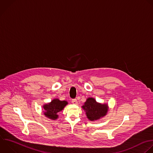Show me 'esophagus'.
Returning <instances> with one entry per match:
<instances>
[{
	"label": "esophagus",
	"mask_w": 153,
	"mask_h": 153,
	"mask_svg": "<svg viewBox=\"0 0 153 153\" xmlns=\"http://www.w3.org/2000/svg\"><path fill=\"white\" fill-rule=\"evenodd\" d=\"M71 102H72V103L74 104V105H77V100L76 98L72 99V100H71Z\"/></svg>",
	"instance_id": "esophagus-1"
}]
</instances>
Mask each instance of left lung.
<instances>
[{
  "mask_svg": "<svg viewBox=\"0 0 153 153\" xmlns=\"http://www.w3.org/2000/svg\"><path fill=\"white\" fill-rule=\"evenodd\" d=\"M82 108L86 111L88 118L91 121L97 120L104 117L108 111L107 105L98 103L92 98H88Z\"/></svg>",
  "mask_w": 153,
  "mask_h": 153,
  "instance_id": "8db88e82",
  "label": "left lung"
}]
</instances>
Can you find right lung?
Here are the masks:
<instances>
[{"label": "right lung", "mask_w": 153, "mask_h": 153, "mask_svg": "<svg viewBox=\"0 0 153 153\" xmlns=\"http://www.w3.org/2000/svg\"><path fill=\"white\" fill-rule=\"evenodd\" d=\"M67 104L68 103L66 101H60L58 99H54L50 103L44 106V109L45 111L44 114L50 119L56 120L58 117L57 115L58 113L61 111Z\"/></svg>", "instance_id": "add662e5"}]
</instances>
